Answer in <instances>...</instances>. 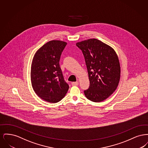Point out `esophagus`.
Here are the masks:
<instances>
[{"mask_svg":"<svg viewBox=\"0 0 148 148\" xmlns=\"http://www.w3.org/2000/svg\"><path fill=\"white\" fill-rule=\"evenodd\" d=\"M79 84V82H73L71 83V85L73 86H77V85Z\"/></svg>","mask_w":148,"mask_h":148,"instance_id":"1","label":"esophagus"}]
</instances>
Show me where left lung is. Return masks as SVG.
<instances>
[{"label": "left lung", "mask_w": 148, "mask_h": 148, "mask_svg": "<svg viewBox=\"0 0 148 148\" xmlns=\"http://www.w3.org/2000/svg\"><path fill=\"white\" fill-rule=\"evenodd\" d=\"M76 45L84 56L90 82L85 95L93 102L103 101L119 84L121 70L118 56L112 47L97 39L85 40Z\"/></svg>", "instance_id": "left-lung-1"}]
</instances>
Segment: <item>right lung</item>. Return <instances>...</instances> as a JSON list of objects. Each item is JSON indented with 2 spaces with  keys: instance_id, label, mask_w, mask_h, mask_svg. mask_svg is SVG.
Returning <instances> with one entry per match:
<instances>
[{
  "instance_id": "obj_1",
  "label": "right lung",
  "mask_w": 148,
  "mask_h": 148,
  "mask_svg": "<svg viewBox=\"0 0 148 148\" xmlns=\"http://www.w3.org/2000/svg\"><path fill=\"white\" fill-rule=\"evenodd\" d=\"M67 42L49 41L38 50L31 64L33 89L42 100L56 103L63 98L69 89L59 65L62 53Z\"/></svg>"
}]
</instances>
